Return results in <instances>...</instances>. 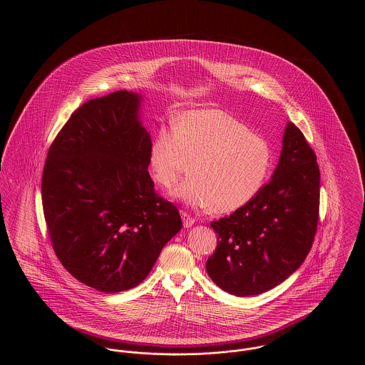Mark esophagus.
Wrapping results in <instances>:
<instances>
[{"mask_svg":"<svg viewBox=\"0 0 365 365\" xmlns=\"http://www.w3.org/2000/svg\"><path fill=\"white\" fill-rule=\"evenodd\" d=\"M182 219H183V226L186 227V228H189V227L192 226L195 223V220L186 212H182Z\"/></svg>","mask_w":365,"mask_h":365,"instance_id":"1","label":"esophagus"}]
</instances>
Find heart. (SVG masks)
Wrapping results in <instances>:
<instances>
[{
    "label": "heart",
    "mask_w": 365,
    "mask_h": 365,
    "mask_svg": "<svg viewBox=\"0 0 365 365\" xmlns=\"http://www.w3.org/2000/svg\"><path fill=\"white\" fill-rule=\"evenodd\" d=\"M191 160V176L175 195L194 208L227 213L242 208L264 187L272 171L265 139L219 109H197L161 125L152 140L149 161L155 179L173 187Z\"/></svg>",
    "instance_id": "heart-1"
}]
</instances>
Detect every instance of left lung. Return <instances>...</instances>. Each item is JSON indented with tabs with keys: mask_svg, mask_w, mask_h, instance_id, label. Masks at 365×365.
Masks as SVG:
<instances>
[{
	"mask_svg": "<svg viewBox=\"0 0 365 365\" xmlns=\"http://www.w3.org/2000/svg\"><path fill=\"white\" fill-rule=\"evenodd\" d=\"M320 171L301 130L287 123L278 167L260 192L212 222L217 246L210 279L238 297L265 293L295 272L312 247L319 222Z\"/></svg>",
	"mask_w": 365,
	"mask_h": 365,
	"instance_id": "1",
	"label": "left lung"
}]
</instances>
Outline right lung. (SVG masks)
Instances as JSON below:
<instances>
[{"mask_svg": "<svg viewBox=\"0 0 365 365\" xmlns=\"http://www.w3.org/2000/svg\"><path fill=\"white\" fill-rule=\"evenodd\" d=\"M140 96L115 91L79 106L49 148L42 205L53 250L73 278L119 293L146 278L182 228L148 167Z\"/></svg>", "mask_w": 365, "mask_h": 365, "instance_id": "right-lung-1", "label": "right lung"}]
</instances>
